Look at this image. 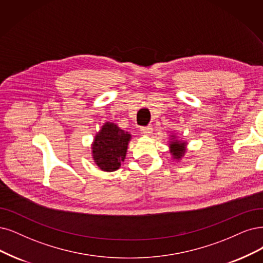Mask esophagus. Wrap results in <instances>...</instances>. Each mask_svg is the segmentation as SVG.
<instances>
[{"label": "esophagus", "mask_w": 263, "mask_h": 263, "mask_svg": "<svg viewBox=\"0 0 263 263\" xmlns=\"http://www.w3.org/2000/svg\"><path fill=\"white\" fill-rule=\"evenodd\" d=\"M140 131H141V134H143V135H149L153 130H152V126L148 125V126H142Z\"/></svg>", "instance_id": "1"}]
</instances>
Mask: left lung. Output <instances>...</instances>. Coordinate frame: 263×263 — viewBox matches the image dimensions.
Instances as JSON below:
<instances>
[{
	"label": "left lung",
	"instance_id": "obj_1",
	"mask_svg": "<svg viewBox=\"0 0 263 263\" xmlns=\"http://www.w3.org/2000/svg\"><path fill=\"white\" fill-rule=\"evenodd\" d=\"M186 145L185 141H180L177 139L176 134H171V139L169 141V147L170 154L172 155V158L174 160H181L182 157L186 153Z\"/></svg>",
	"mask_w": 263,
	"mask_h": 263
}]
</instances>
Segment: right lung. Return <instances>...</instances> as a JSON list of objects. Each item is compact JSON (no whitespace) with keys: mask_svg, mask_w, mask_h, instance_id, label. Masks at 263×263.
I'll list each match as a JSON object with an SVG mask.
<instances>
[{"mask_svg":"<svg viewBox=\"0 0 263 263\" xmlns=\"http://www.w3.org/2000/svg\"><path fill=\"white\" fill-rule=\"evenodd\" d=\"M132 135L114 122H105L92 143V158L102 171L118 170L124 161Z\"/></svg>","mask_w":263,"mask_h":263,"instance_id":"add662e5","label":"right lung"}]
</instances>
